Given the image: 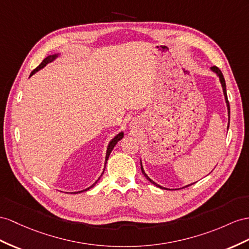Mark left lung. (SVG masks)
<instances>
[{
    "label": "left lung",
    "mask_w": 249,
    "mask_h": 249,
    "mask_svg": "<svg viewBox=\"0 0 249 249\" xmlns=\"http://www.w3.org/2000/svg\"><path fill=\"white\" fill-rule=\"evenodd\" d=\"M212 70H213V71H214L216 74L219 75L220 81H221V84H222V87H223V92H224V95H225V100H226V104H227V109H228V117H231V107H229V102H228V99H227V92H226V84H225L224 76H223V73H222V71H221V70H220L218 67H216V66H213V67H212ZM228 127H229V123H228ZM141 170H142V173H143V175L145 176L146 179H147L149 182H151L152 184H155V185H156V186H158V187L163 188L162 186L158 185V184H157V183H155V182L152 181L151 179H149L148 176L145 174V171H144V169H143V167H142V163H141ZM190 185H191V184H190ZM190 185H187V186H185V187H188V186H190ZM164 189H165V188H164Z\"/></svg>",
    "instance_id": "left-lung-1"
}]
</instances>
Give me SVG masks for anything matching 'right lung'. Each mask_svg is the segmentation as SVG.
Here are the masks:
<instances>
[{"label": "right lung", "mask_w": 249, "mask_h": 249, "mask_svg": "<svg viewBox=\"0 0 249 249\" xmlns=\"http://www.w3.org/2000/svg\"><path fill=\"white\" fill-rule=\"evenodd\" d=\"M55 54L54 55H48L47 56V58H45V59H44L43 60V62L40 64V65L39 66H37L36 69H34L33 70V71H31V73H30V76L31 75H33L35 72H36L37 71V70H40L41 68H43L44 66H45L46 65V64H48V63H50V62H53L54 59H55ZM123 136H124V133L123 132H120L119 133V135L118 136H116V137H114L112 140H111V141H110V143H109V145H108V147H107V152H106V160H105V166H106V163H107V160H108V158H109V155H110V152H111V150L113 149V147H114V146H116V144L120 141V140L121 139H122L123 138ZM105 170V169H104ZM101 178V177H100ZM100 178H99V179H98V181L100 180ZM97 181V182H98ZM97 182H95L94 184H92V185L90 186V187H88V188H86L85 190H82V191H86V190H88L89 188H92L94 185H95V184H97ZM82 191H78V193H82ZM78 193H73V194H78Z\"/></svg>", "instance_id": "obj_1"}]
</instances>
